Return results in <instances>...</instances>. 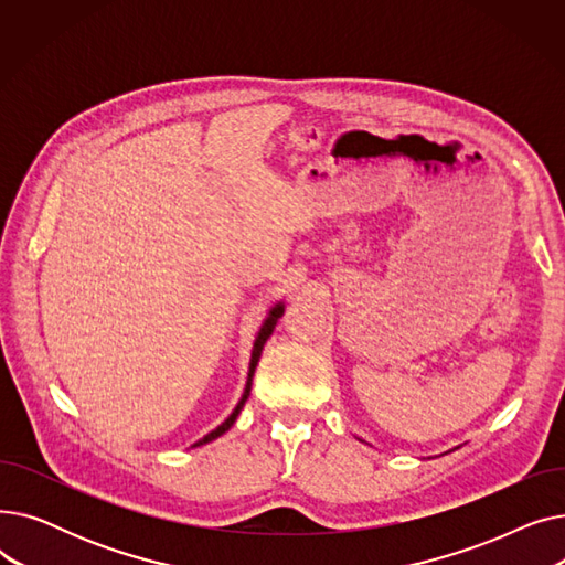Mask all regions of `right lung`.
Listing matches in <instances>:
<instances>
[{
  "label": "right lung",
  "mask_w": 565,
  "mask_h": 565,
  "mask_svg": "<svg viewBox=\"0 0 565 565\" xmlns=\"http://www.w3.org/2000/svg\"><path fill=\"white\" fill-rule=\"evenodd\" d=\"M284 302H277L275 307H270V311H267V316H265V320H263V324H260V330H258V334H256V339H254V348H252V358H249V371H247V382H245V392H243V396H241V401H237V405L233 407V412L228 414V417L215 428V430H211L207 435H203L199 441H194L192 447H203V444H207V441H213V439H217V437H222L233 424H235V419H237V414L243 412V407H245V403H247V398H249V392H252V382H254V371H256V364H258V360H260V352H263V345H265V341L270 339V334L275 332V324H277V320L284 316Z\"/></svg>",
  "instance_id": "add662e5"
}]
</instances>
